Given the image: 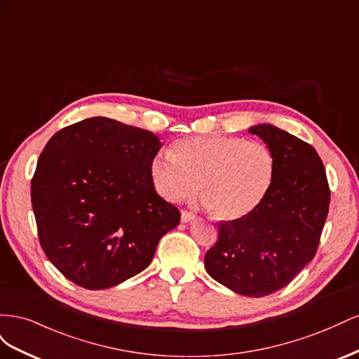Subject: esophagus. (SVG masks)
Returning <instances> with one entry per match:
<instances>
[{"label": "esophagus", "mask_w": 359, "mask_h": 359, "mask_svg": "<svg viewBox=\"0 0 359 359\" xmlns=\"http://www.w3.org/2000/svg\"><path fill=\"white\" fill-rule=\"evenodd\" d=\"M194 219H196V215H194L193 212H189V211H182L181 212V222L182 223H190Z\"/></svg>", "instance_id": "1"}]
</instances>
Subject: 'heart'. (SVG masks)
Returning <instances> with one entry per match:
<instances>
[{"instance_id": "obj_1", "label": "heart", "mask_w": 359, "mask_h": 359, "mask_svg": "<svg viewBox=\"0 0 359 359\" xmlns=\"http://www.w3.org/2000/svg\"><path fill=\"white\" fill-rule=\"evenodd\" d=\"M274 169L265 144L222 135L181 139L149 168L156 190L169 202L190 199L201 182L205 205L223 220L252 212L273 184Z\"/></svg>"}]
</instances>
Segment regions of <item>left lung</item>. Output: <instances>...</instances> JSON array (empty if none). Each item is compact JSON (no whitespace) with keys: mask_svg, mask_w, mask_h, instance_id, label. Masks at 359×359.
I'll use <instances>...</instances> for the list:
<instances>
[{"mask_svg":"<svg viewBox=\"0 0 359 359\" xmlns=\"http://www.w3.org/2000/svg\"><path fill=\"white\" fill-rule=\"evenodd\" d=\"M273 153V184L256 208L219 223L205 255L215 281L240 295L266 297L287 286L316 255L330 208V187L316 149L273 124L248 128Z\"/></svg>","mask_w":359,"mask_h":359,"instance_id":"obj_1","label":"left lung"}]
</instances>
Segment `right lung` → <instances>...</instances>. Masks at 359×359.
Listing matches in <instances>:
<instances>
[{
  "label": "right lung",
  "mask_w": 359,
  "mask_h": 359,
  "mask_svg": "<svg viewBox=\"0 0 359 359\" xmlns=\"http://www.w3.org/2000/svg\"><path fill=\"white\" fill-rule=\"evenodd\" d=\"M148 130L94 116L53 135L39 157L31 202L43 252L90 290L142 273L180 211L160 198L151 161L161 148Z\"/></svg>",
  "instance_id": "obj_1"
}]
</instances>
